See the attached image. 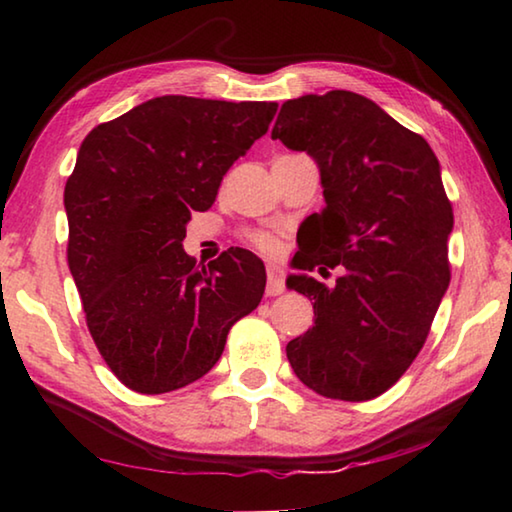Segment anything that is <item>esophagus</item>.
Segmentation results:
<instances>
[{
    "label": "esophagus",
    "instance_id": "obj_1",
    "mask_svg": "<svg viewBox=\"0 0 512 512\" xmlns=\"http://www.w3.org/2000/svg\"><path fill=\"white\" fill-rule=\"evenodd\" d=\"M266 275H268V284H266V296H280L287 289V284H284V275L277 266H268L266 268Z\"/></svg>",
    "mask_w": 512,
    "mask_h": 512
}]
</instances>
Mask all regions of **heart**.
Wrapping results in <instances>:
<instances>
[{
  "mask_svg": "<svg viewBox=\"0 0 512 512\" xmlns=\"http://www.w3.org/2000/svg\"><path fill=\"white\" fill-rule=\"evenodd\" d=\"M244 239L262 255H277L282 250L280 237L273 235V232H268V230H248V232H244Z\"/></svg>",
  "mask_w": 512,
  "mask_h": 512,
  "instance_id": "obj_1",
  "label": "heart"
}]
</instances>
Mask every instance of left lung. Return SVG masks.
I'll use <instances>...</instances> for the list:
<instances>
[{"mask_svg":"<svg viewBox=\"0 0 512 512\" xmlns=\"http://www.w3.org/2000/svg\"><path fill=\"white\" fill-rule=\"evenodd\" d=\"M318 162L325 207L311 214L296 266H341L336 287L287 284L314 300V327L289 341L293 372L343 402L386 393L418 357L449 287L454 228L440 164L422 135L348 90L282 103L271 133Z\"/></svg>","mask_w":512,"mask_h":512,"instance_id":"8db88e82","label":"left lung"}]
</instances>
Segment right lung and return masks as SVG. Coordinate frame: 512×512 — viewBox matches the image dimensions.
Returning <instances> with one entry per match:
<instances>
[{"label":"right lung","mask_w":512,"mask_h":512,"mask_svg":"<svg viewBox=\"0 0 512 512\" xmlns=\"http://www.w3.org/2000/svg\"><path fill=\"white\" fill-rule=\"evenodd\" d=\"M275 112L273 101L167 94L83 140L65 185L67 264L94 345L131 391L201 379L262 300L266 271L253 253L230 248L201 268L183 239Z\"/></svg>","instance_id":"add662e5"}]
</instances>
